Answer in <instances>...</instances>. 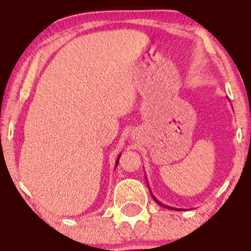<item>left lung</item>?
<instances>
[{"instance_id":"obj_1","label":"left lung","mask_w":251,"mask_h":251,"mask_svg":"<svg viewBox=\"0 0 251 251\" xmlns=\"http://www.w3.org/2000/svg\"><path fill=\"white\" fill-rule=\"evenodd\" d=\"M149 191H151V189H149ZM151 198H153V199H154V201H155V203H158L159 205H160V206H164V207H166V209H171V210H177V209H176V207H171V206H168V205H165V204H163V203H161V201H158V199H156V198H155V197H154V196H153V194H151Z\"/></svg>"}]
</instances>
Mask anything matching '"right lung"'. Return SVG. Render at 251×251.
Here are the masks:
<instances>
[{
  "mask_svg": "<svg viewBox=\"0 0 251 251\" xmlns=\"http://www.w3.org/2000/svg\"><path fill=\"white\" fill-rule=\"evenodd\" d=\"M119 159H120V155H119V156H118V159H116V164H115V168H116V166H118V163H119Z\"/></svg>",
  "mask_w": 251,
  "mask_h": 251,
  "instance_id": "obj_1",
  "label": "right lung"
}]
</instances>
